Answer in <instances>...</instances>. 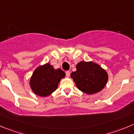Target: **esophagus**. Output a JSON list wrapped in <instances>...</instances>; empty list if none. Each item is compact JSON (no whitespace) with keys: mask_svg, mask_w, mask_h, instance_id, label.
Listing matches in <instances>:
<instances>
[{"mask_svg":"<svg viewBox=\"0 0 134 134\" xmlns=\"http://www.w3.org/2000/svg\"><path fill=\"white\" fill-rule=\"evenodd\" d=\"M70 73H71V72H70L69 71H66V72H65L66 76H67V77H69V76H70Z\"/></svg>","mask_w":134,"mask_h":134,"instance_id":"esophagus-1","label":"esophagus"}]
</instances>
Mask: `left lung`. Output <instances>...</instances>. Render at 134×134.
Returning a JSON list of instances; mask_svg holds the SVG:
<instances>
[{
    "label": "left lung",
    "instance_id": "1",
    "mask_svg": "<svg viewBox=\"0 0 134 134\" xmlns=\"http://www.w3.org/2000/svg\"><path fill=\"white\" fill-rule=\"evenodd\" d=\"M71 76L77 88L87 94L102 90L108 80L107 72L93 62H80L76 65V71Z\"/></svg>",
    "mask_w": 134,
    "mask_h": 134
}]
</instances>
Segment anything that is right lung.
I'll list each match as a JSON object with an SVG mask.
<instances>
[{
    "label": "right lung",
    "mask_w": 134,
    "mask_h": 134,
    "mask_svg": "<svg viewBox=\"0 0 134 134\" xmlns=\"http://www.w3.org/2000/svg\"><path fill=\"white\" fill-rule=\"evenodd\" d=\"M65 76L60 69H54L50 63L40 66L34 71L30 80L31 89L39 96H48L56 90L61 79Z\"/></svg>",
    "instance_id": "right-lung-1"
}]
</instances>
